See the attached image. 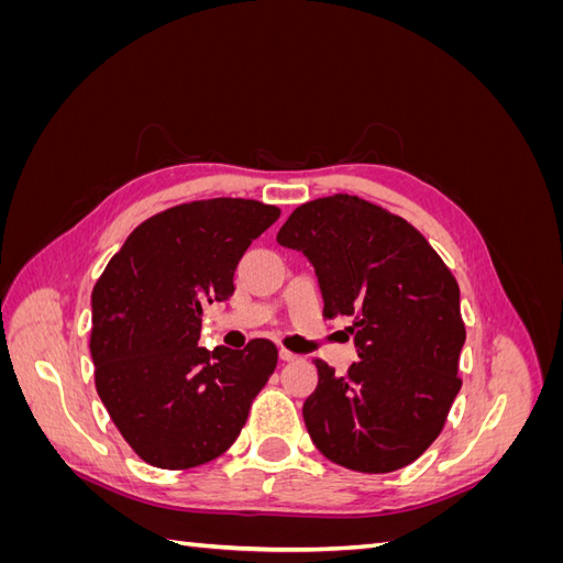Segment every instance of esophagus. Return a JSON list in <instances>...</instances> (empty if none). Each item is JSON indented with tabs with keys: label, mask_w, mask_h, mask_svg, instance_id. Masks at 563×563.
<instances>
[{
	"label": "esophagus",
	"mask_w": 563,
	"mask_h": 563,
	"mask_svg": "<svg viewBox=\"0 0 563 563\" xmlns=\"http://www.w3.org/2000/svg\"><path fill=\"white\" fill-rule=\"evenodd\" d=\"M279 360H282V362H298V360H300V356H298V354H294V352H288V350H284V347H282V350H279Z\"/></svg>",
	"instance_id": "34e87169"
}]
</instances>
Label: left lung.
<instances>
[{
  "instance_id": "8db88e82",
  "label": "left lung",
  "mask_w": 563,
  "mask_h": 563,
  "mask_svg": "<svg viewBox=\"0 0 563 563\" xmlns=\"http://www.w3.org/2000/svg\"><path fill=\"white\" fill-rule=\"evenodd\" d=\"M277 242L314 265L323 317H354L360 362L345 376L314 360L305 428L331 463L383 474L411 465L444 430L465 323L460 288L404 218L352 195L302 203Z\"/></svg>"
}]
</instances>
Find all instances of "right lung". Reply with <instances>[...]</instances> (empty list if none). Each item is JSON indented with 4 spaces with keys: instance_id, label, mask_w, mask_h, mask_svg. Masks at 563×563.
<instances>
[{
    "instance_id": "right-lung-1",
    "label": "right lung",
    "mask_w": 563,
    "mask_h": 563,
    "mask_svg": "<svg viewBox=\"0 0 563 563\" xmlns=\"http://www.w3.org/2000/svg\"><path fill=\"white\" fill-rule=\"evenodd\" d=\"M279 209L255 199H201L147 218L91 294V360L100 401L145 463L187 470L225 453L277 347H199L201 314L234 294V269Z\"/></svg>"
}]
</instances>
